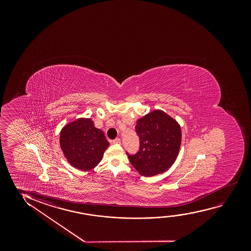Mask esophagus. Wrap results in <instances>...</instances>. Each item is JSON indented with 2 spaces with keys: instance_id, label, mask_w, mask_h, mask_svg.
Here are the masks:
<instances>
[{
  "instance_id": "esophagus-1",
  "label": "esophagus",
  "mask_w": 251,
  "mask_h": 251,
  "mask_svg": "<svg viewBox=\"0 0 251 251\" xmlns=\"http://www.w3.org/2000/svg\"><path fill=\"white\" fill-rule=\"evenodd\" d=\"M112 143H114V144H121V140L119 138H117V139L112 141Z\"/></svg>"
}]
</instances>
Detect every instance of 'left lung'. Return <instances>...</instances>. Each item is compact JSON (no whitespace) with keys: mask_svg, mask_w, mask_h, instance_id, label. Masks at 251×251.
Masks as SVG:
<instances>
[{"mask_svg":"<svg viewBox=\"0 0 251 251\" xmlns=\"http://www.w3.org/2000/svg\"><path fill=\"white\" fill-rule=\"evenodd\" d=\"M139 151L127 157L141 175L152 176L166 172L178 155L182 133L179 124L162 110H154L136 123Z\"/></svg>","mask_w":251,"mask_h":251,"instance_id":"1","label":"left lung"}]
</instances>
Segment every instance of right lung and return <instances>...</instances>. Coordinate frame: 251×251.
I'll return each mask as SVG.
<instances>
[{
    "label": "right lung",
    "instance_id": "obj_1",
    "mask_svg": "<svg viewBox=\"0 0 251 251\" xmlns=\"http://www.w3.org/2000/svg\"><path fill=\"white\" fill-rule=\"evenodd\" d=\"M109 142L89 118L66 125L60 134V146L70 165L81 171L94 168L103 158Z\"/></svg>",
    "mask_w": 251,
    "mask_h": 251
}]
</instances>
